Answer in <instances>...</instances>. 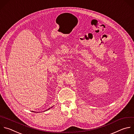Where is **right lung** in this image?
<instances>
[{
	"label": "right lung",
	"instance_id": "add662e5",
	"mask_svg": "<svg viewBox=\"0 0 134 134\" xmlns=\"http://www.w3.org/2000/svg\"><path fill=\"white\" fill-rule=\"evenodd\" d=\"M50 109V108H49V109Z\"/></svg>",
	"mask_w": 134,
	"mask_h": 134
}]
</instances>
